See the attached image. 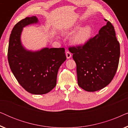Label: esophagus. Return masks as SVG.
Masks as SVG:
<instances>
[{
	"mask_svg": "<svg viewBox=\"0 0 128 128\" xmlns=\"http://www.w3.org/2000/svg\"><path fill=\"white\" fill-rule=\"evenodd\" d=\"M66 58H67V59H70L72 56V55L70 54V52H69V51H66Z\"/></svg>",
	"mask_w": 128,
	"mask_h": 128,
	"instance_id": "esophagus-1",
	"label": "esophagus"
}]
</instances>
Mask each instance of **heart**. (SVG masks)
<instances>
[{
  "mask_svg": "<svg viewBox=\"0 0 128 128\" xmlns=\"http://www.w3.org/2000/svg\"><path fill=\"white\" fill-rule=\"evenodd\" d=\"M80 24H76L64 30L66 34H70L78 30L72 37L73 42L76 45L85 44L90 39L92 34V28L90 26L86 25L80 28Z\"/></svg>",
  "mask_w": 128,
  "mask_h": 128,
  "instance_id": "1",
  "label": "heart"
}]
</instances>
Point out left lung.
Masks as SVG:
<instances>
[{"label":"left lung","instance_id":"obj_1","mask_svg":"<svg viewBox=\"0 0 128 128\" xmlns=\"http://www.w3.org/2000/svg\"><path fill=\"white\" fill-rule=\"evenodd\" d=\"M104 20L106 25L85 45L69 48L76 64L78 85L87 92H96L109 84L118 66L120 43L113 26Z\"/></svg>","mask_w":128,"mask_h":128}]
</instances>
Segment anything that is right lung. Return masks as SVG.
I'll return each instance as SVG.
<instances>
[{
  "instance_id": "obj_1",
  "label": "right lung",
  "mask_w": 128,
  "mask_h": 128,
  "mask_svg": "<svg viewBox=\"0 0 128 128\" xmlns=\"http://www.w3.org/2000/svg\"><path fill=\"white\" fill-rule=\"evenodd\" d=\"M38 22L37 17L32 16L16 24L10 36L8 57L19 84L30 93L44 94L55 87L58 72L66 57L64 48L32 50L23 46L21 40L23 28Z\"/></svg>"
}]
</instances>
